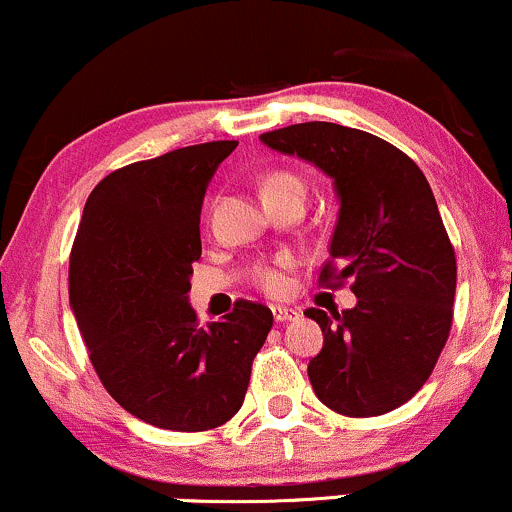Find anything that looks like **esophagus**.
I'll return each mask as SVG.
<instances>
[{"mask_svg":"<svg viewBox=\"0 0 512 512\" xmlns=\"http://www.w3.org/2000/svg\"><path fill=\"white\" fill-rule=\"evenodd\" d=\"M272 316L277 323H286V320H294L299 316V311L296 308H289V306H272Z\"/></svg>","mask_w":512,"mask_h":512,"instance_id":"1","label":"esophagus"}]
</instances>
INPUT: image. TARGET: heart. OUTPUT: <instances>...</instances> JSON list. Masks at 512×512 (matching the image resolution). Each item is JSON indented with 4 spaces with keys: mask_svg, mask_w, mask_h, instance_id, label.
<instances>
[{
    "mask_svg": "<svg viewBox=\"0 0 512 512\" xmlns=\"http://www.w3.org/2000/svg\"><path fill=\"white\" fill-rule=\"evenodd\" d=\"M277 189H303V182L291 172H277L267 177L265 192H277ZM291 265V257H282L277 265L255 267V282L267 294H282L286 289V277L282 269Z\"/></svg>",
    "mask_w": 512,
    "mask_h": 512,
    "instance_id": "b5f03b06",
    "label": "heart"
}]
</instances>
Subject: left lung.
Returning a JSON list of instances; mask_svg holds the SVG:
<instances>
[{"label":"left lung","mask_w":512,"mask_h":512,"mask_svg":"<svg viewBox=\"0 0 512 512\" xmlns=\"http://www.w3.org/2000/svg\"><path fill=\"white\" fill-rule=\"evenodd\" d=\"M333 179L338 221L320 279H355V308H308L323 350L308 362L320 401L350 418L389 413L428 381L452 328L457 260L420 167L386 140L328 121L260 136Z\"/></svg>","instance_id":"1"}]
</instances>
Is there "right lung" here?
I'll use <instances>...</instances> for the list:
<instances>
[{
    "mask_svg": "<svg viewBox=\"0 0 512 512\" xmlns=\"http://www.w3.org/2000/svg\"><path fill=\"white\" fill-rule=\"evenodd\" d=\"M235 140L189 145L111 172L89 194L70 255V308L94 372L121 408L201 432L240 411L272 311L238 301L199 325L189 303L201 206Z\"/></svg>",
    "mask_w": 512,
    "mask_h": 512,
    "instance_id": "right-lung-1",
    "label": "right lung"
}]
</instances>
